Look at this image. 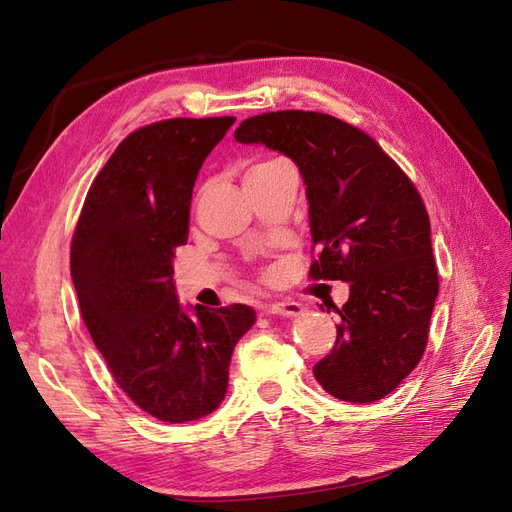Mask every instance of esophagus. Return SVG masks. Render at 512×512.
<instances>
[{
	"label": "esophagus",
	"instance_id": "34e87169",
	"mask_svg": "<svg viewBox=\"0 0 512 512\" xmlns=\"http://www.w3.org/2000/svg\"><path fill=\"white\" fill-rule=\"evenodd\" d=\"M265 314H273V316H284V318H290V316H299L303 312V305L294 303V301H277V303H269L265 305V309H262Z\"/></svg>",
	"mask_w": 512,
	"mask_h": 512
}]
</instances>
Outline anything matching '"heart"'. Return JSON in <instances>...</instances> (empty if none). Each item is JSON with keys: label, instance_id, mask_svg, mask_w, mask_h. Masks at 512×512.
<instances>
[{"label": "heart", "instance_id": "heart-1", "mask_svg": "<svg viewBox=\"0 0 512 512\" xmlns=\"http://www.w3.org/2000/svg\"><path fill=\"white\" fill-rule=\"evenodd\" d=\"M280 166H282V162H277V160H267V162L254 164L250 170H247L245 181H247V179H256V177H262V175H269V173H273L275 168H280Z\"/></svg>", "mask_w": 512, "mask_h": 512}]
</instances>
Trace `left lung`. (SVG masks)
Here are the masks:
<instances>
[{"label":"left lung","mask_w":512,"mask_h":512,"mask_svg":"<svg viewBox=\"0 0 512 512\" xmlns=\"http://www.w3.org/2000/svg\"><path fill=\"white\" fill-rule=\"evenodd\" d=\"M237 143L265 145L299 166L318 258L312 280H342L337 339L314 365L329 395L371 404L421 361L438 297L431 226L421 196L380 145L350 123L312 111L245 119Z\"/></svg>","instance_id":"obj_1"}]
</instances>
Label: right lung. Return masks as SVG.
<instances>
[{
	"instance_id": "1",
	"label": "right lung",
	"mask_w": 512,
	"mask_h": 512,
	"mask_svg": "<svg viewBox=\"0 0 512 512\" xmlns=\"http://www.w3.org/2000/svg\"><path fill=\"white\" fill-rule=\"evenodd\" d=\"M235 117L166 119L132 132L91 183L70 273L89 335L115 382L164 423L198 421L228 389L247 305L183 307L175 247L188 243L198 170Z\"/></svg>"
}]
</instances>
